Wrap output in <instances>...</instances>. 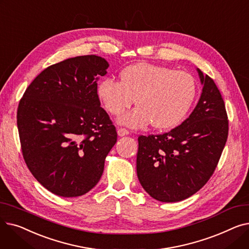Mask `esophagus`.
Returning a JSON list of instances; mask_svg holds the SVG:
<instances>
[{
	"label": "esophagus",
	"instance_id": "esophagus-1",
	"mask_svg": "<svg viewBox=\"0 0 249 249\" xmlns=\"http://www.w3.org/2000/svg\"><path fill=\"white\" fill-rule=\"evenodd\" d=\"M117 133H118V135L119 136H125V135H128L129 134V131L127 129H125V128H118L117 129Z\"/></svg>",
	"mask_w": 249,
	"mask_h": 249
}]
</instances>
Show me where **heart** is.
Listing matches in <instances>:
<instances>
[{
    "label": "heart",
    "mask_w": 249,
    "mask_h": 249,
    "mask_svg": "<svg viewBox=\"0 0 249 249\" xmlns=\"http://www.w3.org/2000/svg\"><path fill=\"white\" fill-rule=\"evenodd\" d=\"M120 80L105 78L98 86L104 108L118 115L134 103L137 106L121 114L119 123L142 128L151 123L156 129L178 125L188 114L197 95L195 77L188 71L140 62L120 72Z\"/></svg>",
    "instance_id": "1"
}]
</instances>
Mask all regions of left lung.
<instances>
[{"instance_id":"8db88e82","label":"left lung","mask_w":249,"mask_h":249,"mask_svg":"<svg viewBox=\"0 0 249 249\" xmlns=\"http://www.w3.org/2000/svg\"><path fill=\"white\" fill-rule=\"evenodd\" d=\"M203 90L189 118L169 132L138 137L137 177L155 200L182 201L212 177L228 137L225 104L216 84L197 69Z\"/></svg>"}]
</instances>
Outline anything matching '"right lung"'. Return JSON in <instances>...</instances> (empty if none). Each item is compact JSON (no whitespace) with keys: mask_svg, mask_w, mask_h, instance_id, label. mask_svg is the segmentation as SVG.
I'll use <instances>...</instances> for the list:
<instances>
[{"mask_svg":"<svg viewBox=\"0 0 249 249\" xmlns=\"http://www.w3.org/2000/svg\"><path fill=\"white\" fill-rule=\"evenodd\" d=\"M108 67L97 55L52 64L20 100L17 126L24 160L34 178L60 197H78L93 189L117 142L116 128L97 93V81Z\"/></svg>","mask_w":249,"mask_h":249,"instance_id":"1","label":"right lung"}]
</instances>
